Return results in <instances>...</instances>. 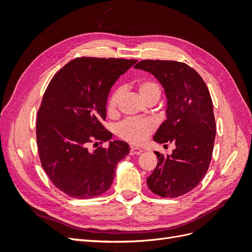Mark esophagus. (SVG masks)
Returning a JSON list of instances; mask_svg holds the SVG:
<instances>
[{
    "instance_id": "obj_1",
    "label": "esophagus",
    "mask_w": 252,
    "mask_h": 252,
    "mask_svg": "<svg viewBox=\"0 0 252 252\" xmlns=\"http://www.w3.org/2000/svg\"><path fill=\"white\" fill-rule=\"evenodd\" d=\"M143 152V150L141 148H138V147H131L130 148V155L131 156H139L141 155Z\"/></svg>"
}]
</instances>
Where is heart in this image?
Segmentation results:
<instances>
[{
  "label": "heart",
  "instance_id": "heart-1",
  "mask_svg": "<svg viewBox=\"0 0 252 252\" xmlns=\"http://www.w3.org/2000/svg\"><path fill=\"white\" fill-rule=\"evenodd\" d=\"M139 94L143 100L150 96H158L159 97V87L157 83L152 81H142L138 85ZM121 96V90L117 89L110 95L107 103L108 112H114L117 109V106ZM156 124L154 121L148 119H129L123 123L120 124L118 127V133L122 139L130 142L132 144H142L148 135L155 130Z\"/></svg>",
  "mask_w": 252,
  "mask_h": 252
}]
</instances>
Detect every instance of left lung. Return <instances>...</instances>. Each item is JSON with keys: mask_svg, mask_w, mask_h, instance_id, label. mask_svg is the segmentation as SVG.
<instances>
[{"mask_svg": "<svg viewBox=\"0 0 252 252\" xmlns=\"http://www.w3.org/2000/svg\"><path fill=\"white\" fill-rule=\"evenodd\" d=\"M134 68L151 73L165 91L166 120L154 141L175 145L166 157L155 151L158 165L147 185L159 196L183 195L197 186L211 161L217 127L209 90L201 75L184 63L145 60Z\"/></svg>", "mask_w": 252, "mask_h": 252, "instance_id": "8db88e82", "label": "left lung"}]
</instances>
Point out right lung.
I'll return each mask as SVG.
<instances>
[{"mask_svg":"<svg viewBox=\"0 0 252 252\" xmlns=\"http://www.w3.org/2000/svg\"><path fill=\"white\" fill-rule=\"evenodd\" d=\"M136 62L78 58L52 78L45 91L36 120L37 148L43 169L67 195L86 200L106 192L118 163L129 155V145L110 141L112 133L102 121L113 84ZM95 139L109 140V147L88 150Z\"/></svg>","mask_w":252,"mask_h":252,"instance_id":"right-lung-1","label":"right lung"}]
</instances>
